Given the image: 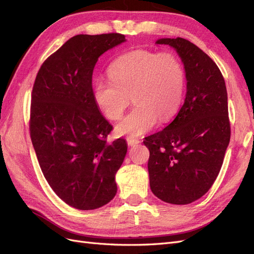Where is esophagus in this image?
Here are the masks:
<instances>
[{
  "label": "esophagus",
  "instance_id": "obj_1",
  "mask_svg": "<svg viewBox=\"0 0 254 254\" xmlns=\"http://www.w3.org/2000/svg\"><path fill=\"white\" fill-rule=\"evenodd\" d=\"M127 143L129 146H133L135 144H139L140 141L139 140H135V139H127Z\"/></svg>",
  "mask_w": 254,
  "mask_h": 254
}]
</instances>
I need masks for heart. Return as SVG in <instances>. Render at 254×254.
I'll return each instance as SVG.
<instances>
[{
  "label": "heart",
  "instance_id": "1",
  "mask_svg": "<svg viewBox=\"0 0 254 254\" xmlns=\"http://www.w3.org/2000/svg\"><path fill=\"white\" fill-rule=\"evenodd\" d=\"M109 79L97 78L93 96L109 120L122 117L130 103L133 108L115 127L119 135L134 139L149 131L158 121L165 123L179 111L187 86L186 68L171 52L136 50L110 64Z\"/></svg>",
  "mask_w": 254,
  "mask_h": 254
}]
</instances>
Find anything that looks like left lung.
<instances>
[{
	"label": "left lung",
	"instance_id": "left-lung-1",
	"mask_svg": "<svg viewBox=\"0 0 254 254\" xmlns=\"http://www.w3.org/2000/svg\"><path fill=\"white\" fill-rule=\"evenodd\" d=\"M178 53L187 73V95L178 114L145 137L153 194L172 204H189L211 189L221 168L231 129L225 79L216 64L183 38H163Z\"/></svg>",
	"mask_w": 254,
	"mask_h": 254
}]
</instances>
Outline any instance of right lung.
<instances>
[{
	"instance_id": "right-lung-1",
	"label": "right lung",
	"mask_w": 254,
	"mask_h": 254,
	"mask_svg": "<svg viewBox=\"0 0 254 254\" xmlns=\"http://www.w3.org/2000/svg\"><path fill=\"white\" fill-rule=\"evenodd\" d=\"M118 33L77 35L44 61L32 92L29 131L44 178L78 210H94L117 194L124 139L107 143L112 126L99 112L92 74L99 56L125 42Z\"/></svg>"
}]
</instances>
